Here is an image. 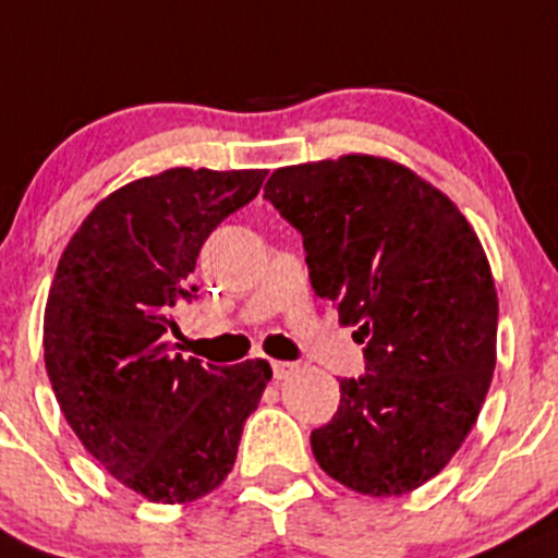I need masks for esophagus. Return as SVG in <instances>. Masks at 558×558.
<instances>
[{"label": "esophagus", "instance_id": "34e87169", "mask_svg": "<svg viewBox=\"0 0 558 558\" xmlns=\"http://www.w3.org/2000/svg\"><path fill=\"white\" fill-rule=\"evenodd\" d=\"M296 363H289V361H272V374L275 379H289L291 374H296Z\"/></svg>", "mask_w": 558, "mask_h": 558}]
</instances>
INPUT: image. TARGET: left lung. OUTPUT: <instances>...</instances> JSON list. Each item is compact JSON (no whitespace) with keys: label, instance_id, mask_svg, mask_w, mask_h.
Masks as SVG:
<instances>
[{"label":"left lung","instance_id":"1","mask_svg":"<svg viewBox=\"0 0 558 558\" xmlns=\"http://www.w3.org/2000/svg\"><path fill=\"white\" fill-rule=\"evenodd\" d=\"M264 197L302 232L315 294L366 342V374L310 436L348 489L401 497L444 471L497 363V289L476 230L438 186L377 155L278 168Z\"/></svg>","mask_w":558,"mask_h":558}]
</instances>
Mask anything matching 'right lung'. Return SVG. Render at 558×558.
<instances>
[{
	"instance_id": "1",
	"label": "right lung",
	"mask_w": 558,
	"mask_h": 558,
	"mask_svg": "<svg viewBox=\"0 0 558 558\" xmlns=\"http://www.w3.org/2000/svg\"><path fill=\"white\" fill-rule=\"evenodd\" d=\"M267 171L168 168L104 197L72 234L45 304V368L69 427L104 471L162 506L230 476L267 361L171 355L205 238L259 195Z\"/></svg>"
}]
</instances>
